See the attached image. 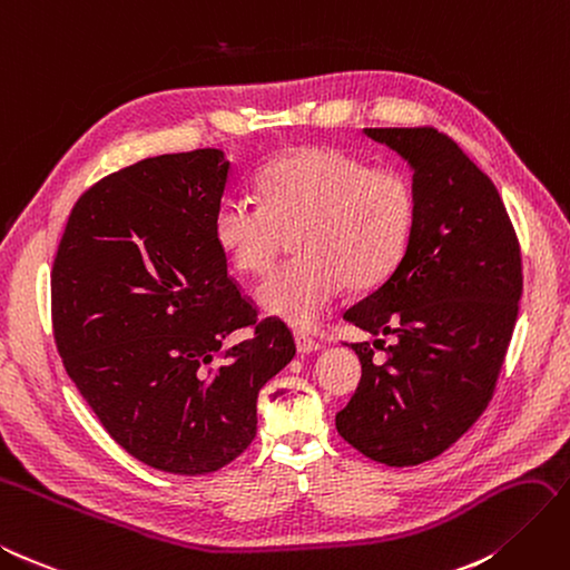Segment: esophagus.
<instances>
[{"label": "esophagus", "mask_w": 570, "mask_h": 570, "mask_svg": "<svg viewBox=\"0 0 570 570\" xmlns=\"http://www.w3.org/2000/svg\"><path fill=\"white\" fill-rule=\"evenodd\" d=\"M295 343H297V352H299V355H309V352L321 350L318 341H314V337H312L309 333H302V331L295 333Z\"/></svg>", "instance_id": "obj_1"}]
</instances>
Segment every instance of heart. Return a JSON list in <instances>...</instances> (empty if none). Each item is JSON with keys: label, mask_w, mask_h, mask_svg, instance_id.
<instances>
[{"label": "heart", "mask_w": 570, "mask_h": 570, "mask_svg": "<svg viewBox=\"0 0 570 570\" xmlns=\"http://www.w3.org/2000/svg\"><path fill=\"white\" fill-rule=\"evenodd\" d=\"M264 206L225 196L213 215V235L239 273H266L285 235L299 258L273 271L256 289L268 316L312 328L347 285L379 287L403 261L417 223V194L407 175L337 148L302 146L261 170Z\"/></svg>", "instance_id": "1"}]
</instances>
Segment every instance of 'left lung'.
<instances>
[{
  "instance_id": "1",
  "label": "left lung",
  "mask_w": 570,
  "mask_h": 570,
  "mask_svg": "<svg viewBox=\"0 0 570 570\" xmlns=\"http://www.w3.org/2000/svg\"><path fill=\"white\" fill-rule=\"evenodd\" d=\"M364 136L407 163L417 223L391 278L343 314L395 343L383 364L352 343L362 379L335 426L366 458L405 468L441 455L489 405L518 316L520 247L494 181L449 136Z\"/></svg>"
}]
</instances>
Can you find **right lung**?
<instances>
[{"label": "right lung", "instance_id": "obj_1", "mask_svg": "<svg viewBox=\"0 0 570 570\" xmlns=\"http://www.w3.org/2000/svg\"><path fill=\"white\" fill-rule=\"evenodd\" d=\"M233 163L220 148L146 158L73 206L52 268L67 374L121 449L208 474L256 436V397L295 357L292 333L227 275L213 215ZM252 327L237 346L229 332Z\"/></svg>", "mask_w": 570, "mask_h": 570}]
</instances>
